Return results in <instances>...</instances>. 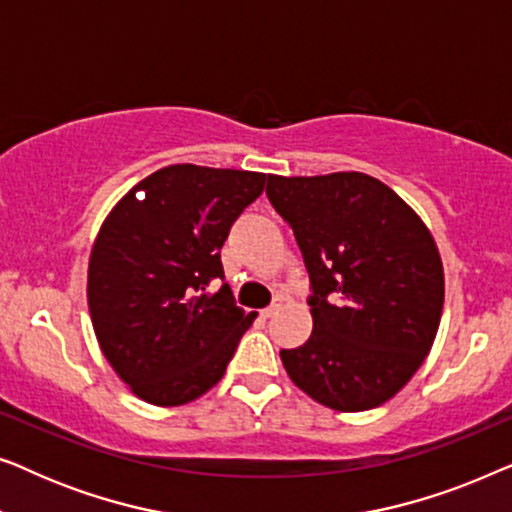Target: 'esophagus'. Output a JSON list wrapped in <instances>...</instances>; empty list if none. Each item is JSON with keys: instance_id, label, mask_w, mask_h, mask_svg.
Returning <instances> with one entry per match:
<instances>
[{"instance_id": "obj_1", "label": "esophagus", "mask_w": 512, "mask_h": 512, "mask_svg": "<svg viewBox=\"0 0 512 512\" xmlns=\"http://www.w3.org/2000/svg\"><path fill=\"white\" fill-rule=\"evenodd\" d=\"M279 307H282V303H279V300H277V303H272L270 307H265V310H261V317H263V319H270L272 314L279 312Z\"/></svg>"}]
</instances>
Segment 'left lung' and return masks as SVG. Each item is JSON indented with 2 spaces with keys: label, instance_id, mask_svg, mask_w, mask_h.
Segmentation results:
<instances>
[{
  "label": "left lung",
  "instance_id": "left-lung-1",
  "mask_svg": "<svg viewBox=\"0 0 512 512\" xmlns=\"http://www.w3.org/2000/svg\"><path fill=\"white\" fill-rule=\"evenodd\" d=\"M310 275V340L282 349L286 373L314 401L370 410L401 391L436 340L443 263L422 219L363 172L268 174Z\"/></svg>",
  "mask_w": 512,
  "mask_h": 512
}]
</instances>
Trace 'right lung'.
<instances>
[{"label":"right lung","instance_id":"add662e5","mask_svg":"<svg viewBox=\"0 0 512 512\" xmlns=\"http://www.w3.org/2000/svg\"><path fill=\"white\" fill-rule=\"evenodd\" d=\"M265 174L170 165L139 181L104 219L88 263L102 354L146 403H191L221 380L256 319L223 284L221 247Z\"/></svg>","mask_w":512,"mask_h":512}]
</instances>
